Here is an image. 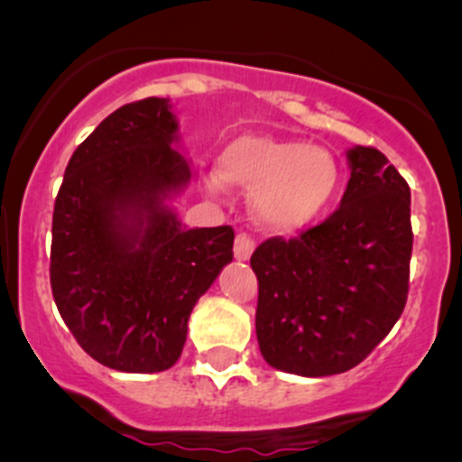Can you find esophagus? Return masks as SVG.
I'll return each mask as SVG.
<instances>
[{
  "mask_svg": "<svg viewBox=\"0 0 462 462\" xmlns=\"http://www.w3.org/2000/svg\"><path fill=\"white\" fill-rule=\"evenodd\" d=\"M254 249L255 242L249 236H237L236 242H233V255H236L237 263H246L254 255Z\"/></svg>",
  "mask_w": 462,
  "mask_h": 462,
  "instance_id": "esophagus-1",
  "label": "esophagus"
}]
</instances>
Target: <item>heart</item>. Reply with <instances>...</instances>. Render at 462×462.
I'll use <instances>...</instances> for the list:
<instances>
[{"label": "heart", "instance_id": "b5f03b06", "mask_svg": "<svg viewBox=\"0 0 462 462\" xmlns=\"http://www.w3.org/2000/svg\"><path fill=\"white\" fill-rule=\"evenodd\" d=\"M216 171L202 178L204 191L222 196L225 184L251 191L255 222L275 233L313 225L336 202L342 182L331 151L266 133H242L226 142L216 158Z\"/></svg>", "mask_w": 462, "mask_h": 462}]
</instances>
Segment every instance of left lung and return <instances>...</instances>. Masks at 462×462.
I'll list each match as a JSON object with an SVG mask.
<instances>
[{"mask_svg": "<svg viewBox=\"0 0 462 462\" xmlns=\"http://www.w3.org/2000/svg\"><path fill=\"white\" fill-rule=\"evenodd\" d=\"M340 207L300 237H271L251 255L258 275L255 334L280 372H349L401 318L409 291V187L372 146L346 151Z\"/></svg>", "mask_w": 462, "mask_h": 462, "instance_id": "8db88e82", "label": "left lung"}]
</instances>
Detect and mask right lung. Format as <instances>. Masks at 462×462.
Listing matches in <instances>:
<instances>
[{"label":"right lung","mask_w":462,"mask_h":462,"mask_svg":"<svg viewBox=\"0 0 462 462\" xmlns=\"http://www.w3.org/2000/svg\"><path fill=\"white\" fill-rule=\"evenodd\" d=\"M189 180L166 97L117 108L66 166L51 289L70 334L104 367H173L193 307L233 260L231 226L187 229L175 213Z\"/></svg>","instance_id":"right-lung-1"}]
</instances>
